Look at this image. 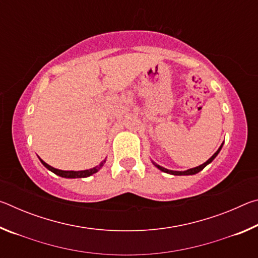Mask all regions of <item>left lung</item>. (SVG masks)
Returning a JSON list of instances; mask_svg holds the SVG:
<instances>
[{
    "mask_svg": "<svg viewBox=\"0 0 258 258\" xmlns=\"http://www.w3.org/2000/svg\"><path fill=\"white\" fill-rule=\"evenodd\" d=\"M222 147H223V143H222L221 145V147L218 148V150L215 152V154H214L211 158H209L206 163H204V164H202V165H199V166H197V167H194V168H190V169H186V171H171V169H167V168H165V167H163V166H160V165H158V164H156L155 161H152V164H154L157 168L158 169H160L161 172H164V173H167V174H172V175H195V174H197V173H199L200 171H203V169L206 167V166L208 165V164H211L212 161L216 158V156L220 154V151H221V149H222Z\"/></svg>",
    "mask_w": 258,
    "mask_h": 258,
    "instance_id": "left-lung-1",
    "label": "left lung"
}]
</instances>
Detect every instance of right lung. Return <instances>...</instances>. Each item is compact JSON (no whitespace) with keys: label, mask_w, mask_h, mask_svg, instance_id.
<instances>
[{"label":"right lung","mask_w":258,"mask_h":258,"mask_svg":"<svg viewBox=\"0 0 258 258\" xmlns=\"http://www.w3.org/2000/svg\"><path fill=\"white\" fill-rule=\"evenodd\" d=\"M41 163L45 166V167L51 171L52 173L56 174V175H59L61 177H66V178H82V177H89L91 175H93L94 173H97L98 171H100V168L102 167L106 163V159L103 161H101L98 166H95L93 168H90V169H85V171H62V169H58V168H54L52 167V166L47 165L45 161H43L41 158Z\"/></svg>","instance_id":"add662e5"}]
</instances>
